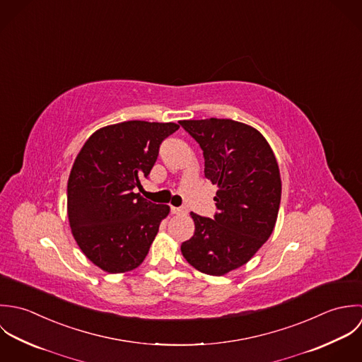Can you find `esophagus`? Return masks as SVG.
I'll list each match as a JSON object with an SVG mask.
<instances>
[{
    "label": "esophagus",
    "mask_w": 362,
    "mask_h": 362,
    "mask_svg": "<svg viewBox=\"0 0 362 362\" xmlns=\"http://www.w3.org/2000/svg\"><path fill=\"white\" fill-rule=\"evenodd\" d=\"M170 213L172 214H185L186 213V209H183V207H170Z\"/></svg>",
    "instance_id": "1"
}]
</instances>
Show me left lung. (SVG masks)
Wrapping results in <instances>:
<instances>
[{
	"label": "left lung",
	"mask_w": 362,
	"mask_h": 362,
	"mask_svg": "<svg viewBox=\"0 0 362 362\" xmlns=\"http://www.w3.org/2000/svg\"><path fill=\"white\" fill-rule=\"evenodd\" d=\"M179 124L202 146L204 175L218 187L214 219L190 213L194 235L180 250L196 270L223 276L246 264L274 229L279 163L266 139L245 123L211 117Z\"/></svg>",
	"instance_id": "obj_1"
}]
</instances>
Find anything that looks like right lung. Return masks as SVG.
Segmentation results:
<instances>
[{"label": "right lung", "instance_id": "1", "mask_svg": "<svg viewBox=\"0 0 362 362\" xmlns=\"http://www.w3.org/2000/svg\"><path fill=\"white\" fill-rule=\"evenodd\" d=\"M176 123L130 120L95 132L74 160L67 185V213L82 253L103 272L137 269L148 255L166 204L134 193Z\"/></svg>", "mask_w": 362, "mask_h": 362}]
</instances>
